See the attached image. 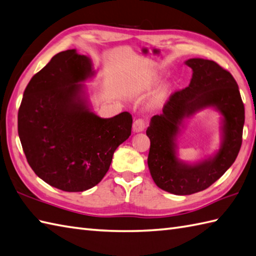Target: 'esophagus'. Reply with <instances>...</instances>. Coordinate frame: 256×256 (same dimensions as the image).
I'll use <instances>...</instances> for the list:
<instances>
[{"label":"esophagus","mask_w":256,"mask_h":256,"mask_svg":"<svg viewBox=\"0 0 256 256\" xmlns=\"http://www.w3.org/2000/svg\"><path fill=\"white\" fill-rule=\"evenodd\" d=\"M146 122L144 119H137V120H134L132 124V130L134 132H142L144 130L146 129Z\"/></svg>","instance_id":"obj_1"}]
</instances>
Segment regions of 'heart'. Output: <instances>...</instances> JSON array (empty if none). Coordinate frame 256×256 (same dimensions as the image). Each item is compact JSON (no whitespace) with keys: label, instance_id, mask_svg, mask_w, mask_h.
I'll list each match as a JSON object with an SVG mask.
<instances>
[{"label":"heart","instance_id":"heart-1","mask_svg":"<svg viewBox=\"0 0 256 256\" xmlns=\"http://www.w3.org/2000/svg\"><path fill=\"white\" fill-rule=\"evenodd\" d=\"M162 78L160 76H152L149 78H146V80H142L138 82L137 84H134L132 88V95H142L144 93L150 92L153 88H156V86L161 84ZM163 92L158 96V100H161L163 98Z\"/></svg>","mask_w":256,"mask_h":256}]
</instances>
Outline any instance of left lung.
I'll return each mask as SVG.
<instances>
[{"mask_svg":"<svg viewBox=\"0 0 256 256\" xmlns=\"http://www.w3.org/2000/svg\"><path fill=\"white\" fill-rule=\"evenodd\" d=\"M192 76L186 88L175 92L161 115L151 118L148 166L158 187L174 195H190L219 180L238 156L242 144L244 105L231 73L214 61H185ZM212 108L220 115V146L212 156L196 162L178 158V137L186 120L197 112Z\"/></svg>","mask_w":256,"mask_h":256,"instance_id":"8db88e82","label":"left lung"}]
</instances>
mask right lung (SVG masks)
I'll return each mask as SVG.
<instances>
[{"instance_id": "add662e5", "label": "right lung", "mask_w": 256, "mask_h": 256, "mask_svg": "<svg viewBox=\"0 0 256 256\" xmlns=\"http://www.w3.org/2000/svg\"><path fill=\"white\" fill-rule=\"evenodd\" d=\"M90 56L70 49L32 78L18 110V136L32 171L50 186L84 192L103 180L114 152L132 134L124 112L102 118L84 84L95 76Z\"/></svg>"}]
</instances>
